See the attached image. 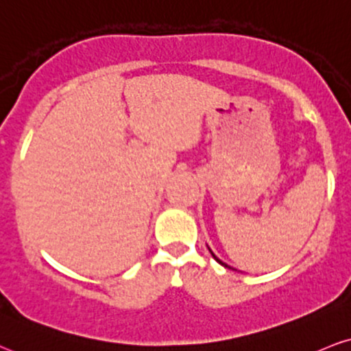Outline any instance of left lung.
<instances>
[{"label":"left lung","instance_id":"left-lung-1","mask_svg":"<svg viewBox=\"0 0 351 351\" xmlns=\"http://www.w3.org/2000/svg\"><path fill=\"white\" fill-rule=\"evenodd\" d=\"M209 252H210V248H209ZM210 255H213V256H214V260H216V261H219V263H221V265H222V267H226V268H230V267H229V265H226V263H223V261H221V260H219V258H217V256H216V255H214V253H213V252H210Z\"/></svg>","mask_w":351,"mask_h":351}]
</instances>
